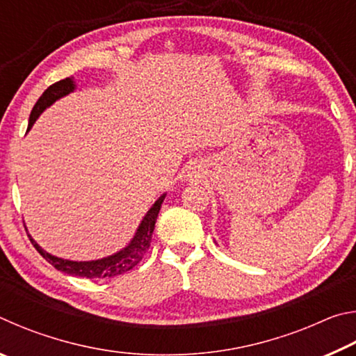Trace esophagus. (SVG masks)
<instances>
[{"label": "esophagus", "instance_id": "1", "mask_svg": "<svg viewBox=\"0 0 356 356\" xmlns=\"http://www.w3.org/2000/svg\"><path fill=\"white\" fill-rule=\"evenodd\" d=\"M188 177H193V172H190V174H188Z\"/></svg>", "mask_w": 356, "mask_h": 356}]
</instances>
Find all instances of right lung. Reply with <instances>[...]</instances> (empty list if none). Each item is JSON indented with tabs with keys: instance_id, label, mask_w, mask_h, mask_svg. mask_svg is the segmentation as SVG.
I'll use <instances>...</instances> for the list:
<instances>
[{
	"instance_id": "obj_1",
	"label": "right lung",
	"mask_w": 356,
	"mask_h": 356,
	"mask_svg": "<svg viewBox=\"0 0 356 356\" xmlns=\"http://www.w3.org/2000/svg\"><path fill=\"white\" fill-rule=\"evenodd\" d=\"M75 88L76 86H75L74 78H65V80L58 81L55 84H51L50 88H47L45 92L42 94L40 99L38 100V104H35L33 108L26 131L31 130L35 120H38V118L47 110L48 106H51L56 100L64 97V95H69L70 92H74ZM165 196L166 193H163V195L154 202V206L149 209V212L144 215V218L140 222V226H138L134 238L130 240V243L125 246V248L114 252L111 256L97 259V261H69V259L56 257L50 254V252H47L44 248H40L39 243L35 242L29 234L28 237L34 245V248L39 251V254L44 257L48 264H51L56 270H61V272L67 275L83 276V278H89V280L113 278V276L122 275L134 268L135 265L140 264L144 254L147 252L150 246V240H152L156 216H159L161 204L165 201Z\"/></svg>"
}]
</instances>
